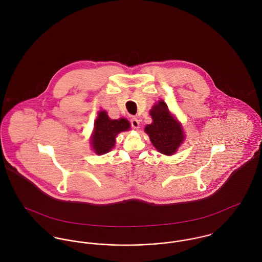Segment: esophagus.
I'll use <instances>...</instances> for the list:
<instances>
[{
    "label": "esophagus",
    "instance_id": "34e87169",
    "mask_svg": "<svg viewBox=\"0 0 262 262\" xmlns=\"http://www.w3.org/2000/svg\"><path fill=\"white\" fill-rule=\"evenodd\" d=\"M130 123H131V127L134 128V129H138L139 128V120L137 118H132L130 120Z\"/></svg>",
    "mask_w": 262,
    "mask_h": 262
}]
</instances>
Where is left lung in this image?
<instances>
[{
  "label": "left lung",
  "instance_id": "1",
  "mask_svg": "<svg viewBox=\"0 0 262 262\" xmlns=\"http://www.w3.org/2000/svg\"><path fill=\"white\" fill-rule=\"evenodd\" d=\"M150 115L153 122L145 127V132L149 135L151 143L162 154H173L185 138L182 126L163 101L152 107Z\"/></svg>",
  "mask_w": 262,
  "mask_h": 262
}]
</instances>
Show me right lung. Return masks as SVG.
<instances>
[{
	"instance_id": "add662e5",
	"label": "right lung",
	"mask_w": 262,
	"mask_h": 262,
	"mask_svg": "<svg viewBox=\"0 0 262 262\" xmlns=\"http://www.w3.org/2000/svg\"><path fill=\"white\" fill-rule=\"evenodd\" d=\"M130 123L126 119L111 120L105 111L99 113L95 122V130L92 137V144L97 154H105L115 145L117 134L127 131Z\"/></svg>"
}]
</instances>
